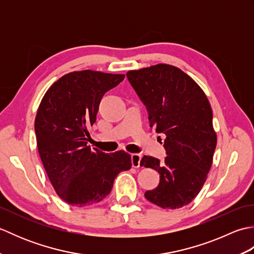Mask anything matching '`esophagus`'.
Returning <instances> with one entry per match:
<instances>
[{
  "label": "esophagus",
  "mask_w": 254,
  "mask_h": 254,
  "mask_svg": "<svg viewBox=\"0 0 254 254\" xmlns=\"http://www.w3.org/2000/svg\"><path fill=\"white\" fill-rule=\"evenodd\" d=\"M141 159H142V156L139 154H132L131 160H132V166L134 168H138L139 165H141Z\"/></svg>",
  "instance_id": "34e87169"
}]
</instances>
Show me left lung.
Listing matches in <instances>:
<instances>
[{
  "instance_id": "obj_1",
  "label": "left lung",
  "mask_w": 254,
  "mask_h": 254,
  "mask_svg": "<svg viewBox=\"0 0 254 254\" xmlns=\"http://www.w3.org/2000/svg\"><path fill=\"white\" fill-rule=\"evenodd\" d=\"M127 77L146 107L150 127L166 135L165 160H141L160 175L145 197L161 208H180L201 191L213 163L217 137L209 101L189 75L169 64L128 71Z\"/></svg>"
}]
</instances>
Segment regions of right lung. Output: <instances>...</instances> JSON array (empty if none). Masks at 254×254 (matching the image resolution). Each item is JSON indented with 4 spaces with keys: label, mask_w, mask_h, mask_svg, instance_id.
I'll return each mask as SVG.
<instances>
[{
    "label": "right lung",
    "mask_w": 254,
    "mask_h": 254,
    "mask_svg": "<svg viewBox=\"0 0 254 254\" xmlns=\"http://www.w3.org/2000/svg\"><path fill=\"white\" fill-rule=\"evenodd\" d=\"M123 74L85 71L59 78L38 108L35 132L38 152L58 195L76 206L96 204L111 192L119 172L131 169V155L106 154L87 146L89 127L108 90Z\"/></svg>",
    "instance_id": "1"
}]
</instances>
